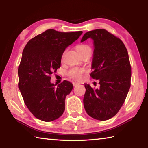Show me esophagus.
Segmentation results:
<instances>
[{
  "mask_svg": "<svg viewBox=\"0 0 148 148\" xmlns=\"http://www.w3.org/2000/svg\"><path fill=\"white\" fill-rule=\"evenodd\" d=\"M72 84H73V86H77V85H78V84H79V83H77V82H72Z\"/></svg>",
  "mask_w": 148,
  "mask_h": 148,
  "instance_id": "obj_1",
  "label": "esophagus"
}]
</instances>
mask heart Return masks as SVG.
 <instances>
[{"instance_id": "1", "label": "heart", "mask_w": 148, "mask_h": 148, "mask_svg": "<svg viewBox=\"0 0 148 148\" xmlns=\"http://www.w3.org/2000/svg\"><path fill=\"white\" fill-rule=\"evenodd\" d=\"M76 49L79 55L87 51L91 50V47L86 44L78 45V46H76ZM85 72H86V70L84 69L78 68V67H73V68L70 69L67 72L66 74L67 76L72 79L75 80H80L82 78V77H83V75L85 73Z\"/></svg>"}]
</instances>
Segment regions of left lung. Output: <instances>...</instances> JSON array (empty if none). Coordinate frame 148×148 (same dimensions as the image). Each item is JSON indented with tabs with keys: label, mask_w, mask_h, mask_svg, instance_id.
<instances>
[{
	"label": "left lung",
	"mask_w": 148,
	"mask_h": 148,
	"mask_svg": "<svg viewBox=\"0 0 148 148\" xmlns=\"http://www.w3.org/2000/svg\"><path fill=\"white\" fill-rule=\"evenodd\" d=\"M94 41L92 71L90 76L99 81L100 88L85 84L84 106L89 116L100 121L116 116L131 87V66L128 51L118 37L105 29L86 32L81 42Z\"/></svg>",
	"instance_id": "1"
}]
</instances>
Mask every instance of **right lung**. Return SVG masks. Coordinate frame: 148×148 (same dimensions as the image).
<instances>
[{"label":"right lung","mask_w":148,"mask_h":148,"mask_svg":"<svg viewBox=\"0 0 148 148\" xmlns=\"http://www.w3.org/2000/svg\"><path fill=\"white\" fill-rule=\"evenodd\" d=\"M82 32L48 29L30 40L25 47L18 69L19 89L25 104L37 119L52 121L63 114L65 98L73 86L64 80L56 87L50 82L51 74L61 66L66 47Z\"/></svg>","instance_id":"obj_1"}]
</instances>
